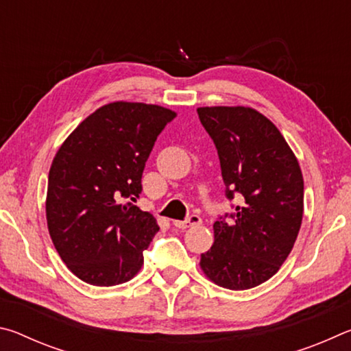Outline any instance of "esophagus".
I'll return each mask as SVG.
<instances>
[{
    "label": "esophagus",
    "instance_id": "34e87169",
    "mask_svg": "<svg viewBox=\"0 0 351 351\" xmlns=\"http://www.w3.org/2000/svg\"><path fill=\"white\" fill-rule=\"evenodd\" d=\"M197 224H201V218L198 215H190L187 219H184V221H173V226L178 229H187Z\"/></svg>",
    "mask_w": 351,
    "mask_h": 351
}]
</instances>
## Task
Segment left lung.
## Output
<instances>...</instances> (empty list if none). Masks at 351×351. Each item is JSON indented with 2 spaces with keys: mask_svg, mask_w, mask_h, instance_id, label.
<instances>
[{
  "mask_svg": "<svg viewBox=\"0 0 351 351\" xmlns=\"http://www.w3.org/2000/svg\"><path fill=\"white\" fill-rule=\"evenodd\" d=\"M217 147L226 198L237 204L213 223L201 269L228 289L257 287L291 252L304 215V178L287 141L269 119L245 106L198 108Z\"/></svg>",
  "mask_w": 351,
  "mask_h": 351,
  "instance_id": "1",
  "label": "left lung"
}]
</instances>
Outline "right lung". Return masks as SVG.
Listing matches in <instances>:
<instances>
[{
	"mask_svg": "<svg viewBox=\"0 0 351 351\" xmlns=\"http://www.w3.org/2000/svg\"><path fill=\"white\" fill-rule=\"evenodd\" d=\"M175 117L158 105H105L57 152L47 181V229L80 280L114 287L138 274L159 226L134 201L154 142Z\"/></svg>",
	"mask_w": 351,
	"mask_h": 351,
	"instance_id": "obj_1",
	"label": "right lung"
}]
</instances>
